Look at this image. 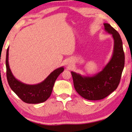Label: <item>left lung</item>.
Returning <instances> with one entry per match:
<instances>
[{
	"mask_svg": "<svg viewBox=\"0 0 132 132\" xmlns=\"http://www.w3.org/2000/svg\"><path fill=\"white\" fill-rule=\"evenodd\" d=\"M105 30L114 40L113 55L103 70L93 76H83L71 71L76 91L86 100H100L117 88L125 65V53L121 38L110 24L104 23Z\"/></svg>",
	"mask_w": 132,
	"mask_h": 132,
	"instance_id": "8db88e82",
	"label": "left lung"
}]
</instances>
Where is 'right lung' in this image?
Here are the masks:
<instances>
[{
  "label": "right lung",
  "mask_w": 132,
  "mask_h": 132,
  "mask_svg": "<svg viewBox=\"0 0 132 132\" xmlns=\"http://www.w3.org/2000/svg\"><path fill=\"white\" fill-rule=\"evenodd\" d=\"M6 76L10 88L22 101L28 104H39L47 100L52 93L56 80L64 70L63 67L53 71L43 81L37 84H24L13 75L9 64V48L6 58Z\"/></svg>",
  "instance_id": "add662e5"
}]
</instances>
